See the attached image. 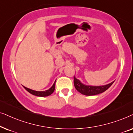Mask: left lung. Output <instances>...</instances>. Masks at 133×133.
I'll return each mask as SVG.
<instances>
[{
    "mask_svg": "<svg viewBox=\"0 0 133 133\" xmlns=\"http://www.w3.org/2000/svg\"><path fill=\"white\" fill-rule=\"evenodd\" d=\"M114 82V81L111 82V83H109V84L104 85V86H93L83 84L79 79L76 78L75 76L74 77V86H75L76 89L79 92H80L81 94L85 95H95L103 92L107 91L111 85L113 84Z\"/></svg>",
    "mask_w": 133,
    "mask_h": 133,
    "instance_id": "8db88e82",
    "label": "left lung"
}]
</instances>
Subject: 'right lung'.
<instances>
[{
	"instance_id": "obj_1",
	"label": "right lung",
	"mask_w": 133,
	"mask_h": 133,
	"mask_svg": "<svg viewBox=\"0 0 133 133\" xmlns=\"http://www.w3.org/2000/svg\"><path fill=\"white\" fill-rule=\"evenodd\" d=\"M24 87L25 89L28 92L31 94L32 95H36V96H38V97H47L52 94L54 92L55 88V82L54 83L53 86L50 88V89H49L48 90H47V91H34V90L29 89V88L25 87V86H24Z\"/></svg>"
}]
</instances>
